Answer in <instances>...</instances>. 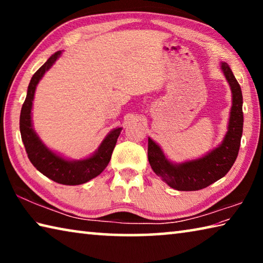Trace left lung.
I'll return each mask as SVG.
<instances>
[{
  "instance_id": "8db88e82",
  "label": "left lung",
  "mask_w": 263,
  "mask_h": 263,
  "mask_svg": "<svg viewBox=\"0 0 263 263\" xmlns=\"http://www.w3.org/2000/svg\"><path fill=\"white\" fill-rule=\"evenodd\" d=\"M220 69L232 91L228 132L221 144L201 158L175 163L168 160L161 147L148 138L147 154L151 167L173 189L194 191L206 188L228 174L238 157L243 125L242 92L228 62H221Z\"/></svg>"
}]
</instances>
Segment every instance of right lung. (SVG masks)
I'll list each match as a JSON object with an SVG mask.
<instances>
[{
	"mask_svg": "<svg viewBox=\"0 0 263 263\" xmlns=\"http://www.w3.org/2000/svg\"><path fill=\"white\" fill-rule=\"evenodd\" d=\"M60 55L61 51H58L51 55L31 79L28 87V94H26V99L21 110L20 130L28 158L31 163L37 168V171L57 183L78 185L86 183L100 175L108 166L116 142L121 135L122 127H116L112 131H110L101 142L99 148L90 157L81 160L66 159L62 155L53 152L44 144L35 133L32 124L34 92L37 84L44 77V74L52 67Z\"/></svg>",
	"mask_w": 263,
	"mask_h": 263,
	"instance_id": "obj_1",
	"label": "right lung"
}]
</instances>
